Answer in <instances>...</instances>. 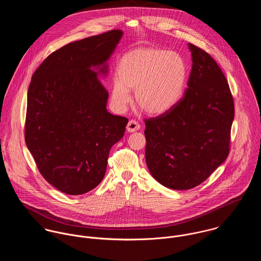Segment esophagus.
Segmentation results:
<instances>
[{"label":"esophagus","mask_w":261,"mask_h":261,"mask_svg":"<svg viewBox=\"0 0 261 261\" xmlns=\"http://www.w3.org/2000/svg\"><path fill=\"white\" fill-rule=\"evenodd\" d=\"M141 128V125L135 120V119H132L128 121L127 125H126V130L128 133H135L137 130H139Z\"/></svg>","instance_id":"obj_1"}]
</instances>
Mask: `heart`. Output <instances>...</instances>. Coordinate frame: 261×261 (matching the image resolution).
Listing matches in <instances>:
<instances>
[{"label":"heart","mask_w":261,"mask_h":261,"mask_svg":"<svg viewBox=\"0 0 261 261\" xmlns=\"http://www.w3.org/2000/svg\"><path fill=\"white\" fill-rule=\"evenodd\" d=\"M187 80L185 59L175 51L138 48L121 56L112 80V100L125 108L129 90H135L137 107L149 115L170 112L182 98Z\"/></svg>","instance_id":"1"}]
</instances>
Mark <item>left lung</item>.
Segmentation results:
<instances>
[{"label": "left lung", "mask_w": 261, "mask_h": 261, "mask_svg": "<svg viewBox=\"0 0 261 261\" xmlns=\"http://www.w3.org/2000/svg\"><path fill=\"white\" fill-rule=\"evenodd\" d=\"M188 46L192 69L184 96L170 112L145 119L149 173L173 190L200 185L223 163L234 118L222 70L207 52Z\"/></svg>", "instance_id": "left-lung-1"}]
</instances>
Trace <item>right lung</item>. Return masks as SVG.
<instances>
[{"mask_svg": "<svg viewBox=\"0 0 261 261\" xmlns=\"http://www.w3.org/2000/svg\"><path fill=\"white\" fill-rule=\"evenodd\" d=\"M121 30L69 43L51 53L28 89L25 141L43 178L67 195L102 181L110 150L124 135L126 117L107 110L108 74Z\"/></svg>", "mask_w": 261, "mask_h": 261, "instance_id": "right-lung-1", "label": "right lung"}]
</instances>
